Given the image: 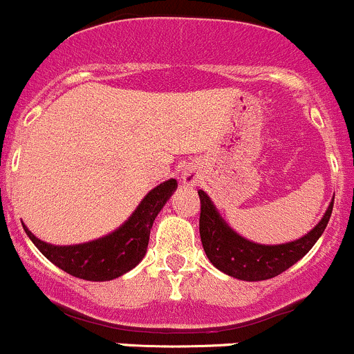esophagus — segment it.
<instances>
[{
    "mask_svg": "<svg viewBox=\"0 0 354 354\" xmlns=\"http://www.w3.org/2000/svg\"><path fill=\"white\" fill-rule=\"evenodd\" d=\"M182 180H184V184L194 185L196 182H198V176H196V172H192V170H184V174H182Z\"/></svg>",
    "mask_w": 354,
    "mask_h": 354,
    "instance_id": "1",
    "label": "esophagus"
}]
</instances>
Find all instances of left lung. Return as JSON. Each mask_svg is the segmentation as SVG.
I'll return each mask as SVG.
<instances>
[{"label": "left lung", "mask_w": 354, "mask_h": 354, "mask_svg": "<svg viewBox=\"0 0 354 354\" xmlns=\"http://www.w3.org/2000/svg\"><path fill=\"white\" fill-rule=\"evenodd\" d=\"M198 194L201 201L199 236H201L206 257L220 272L248 282L277 277L289 267H292L297 260H301L313 248L318 237L324 234L332 215V206H334V199H332L320 222L306 236L291 243L267 246V244L251 243L234 232L229 223L220 216L218 209L215 208L208 194L201 189Z\"/></svg>", "instance_id": "8db88e82"}]
</instances>
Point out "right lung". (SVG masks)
<instances>
[{
    "instance_id": "1",
    "label": "right lung",
    "mask_w": 354,
    "mask_h": 354,
    "mask_svg": "<svg viewBox=\"0 0 354 354\" xmlns=\"http://www.w3.org/2000/svg\"><path fill=\"white\" fill-rule=\"evenodd\" d=\"M176 187V178L156 185L145 196L124 225L91 243L75 244V246H53L37 239L26 225L24 230L36 244L37 250L66 274L84 281H111L127 274L145 258L153 222Z\"/></svg>"
}]
</instances>
